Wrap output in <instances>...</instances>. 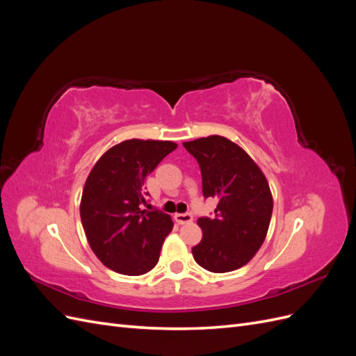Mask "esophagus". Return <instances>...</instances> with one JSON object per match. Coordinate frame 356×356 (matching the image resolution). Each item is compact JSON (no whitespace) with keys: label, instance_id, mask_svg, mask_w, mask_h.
I'll list each match as a JSON object with an SVG mask.
<instances>
[{"label":"esophagus","instance_id":"1","mask_svg":"<svg viewBox=\"0 0 356 356\" xmlns=\"http://www.w3.org/2000/svg\"><path fill=\"white\" fill-rule=\"evenodd\" d=\"M174 218L178 224H190L193 221L191 213H175Z\"/></svg>","mask_w":356,"mask_h":356}]
</instances>
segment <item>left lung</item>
<instances>
[{
	"mask_svg": "<svg viewBox=\"0 0 356 356\" xmlns=\"http://www.w3.org/2000/svg\"><path fill=\"white\" fill-rule=\"evenodd\" d=\"M182 145L200 166L203 196L218 199L215 218L197 220L203 238L193 257L209 272H233L250 263L266 239L270 187L255 161L227 138L212 135Z\"/></svg>",
	"mask_w": 356,
	"mask_h": 356,
	"instance_id": "8db88e82",
	"label": "left lung"
}]
</instances>
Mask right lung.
I'll return each instance as SVG.
<instances>
[{
    "label": "right lung",
    "mask_w": 356,
    "mask_h": 356,
    "mask_svg": "<svg viewBox=\"0 0 356 356\" xmlns=\"http://www.w3.org/2000/svg\"><path fill=\"white\" fill-rule=\"evenodd\" d=\"M177 147L127 139L105 152L86 179L81 224L92 251L111 270L139 276L157 264L174 222L168 213L143 209L144 181Z\"/></svg>",
    "instance_id": "add662e5"
}]
</instances>
